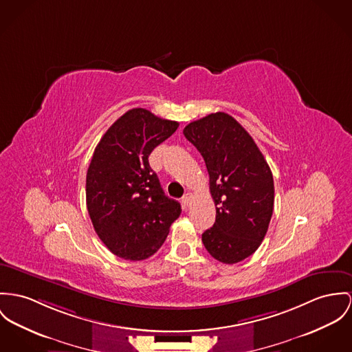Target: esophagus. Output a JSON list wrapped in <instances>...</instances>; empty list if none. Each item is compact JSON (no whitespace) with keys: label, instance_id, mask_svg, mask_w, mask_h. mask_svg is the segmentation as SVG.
<instances>
[{"label":"esophagus","instance_id":"1","mask_svg":"<svg viewBox=\"0 0 352 352\" xmlns=\"http://www.w3.org/2000/svg\"><path fill=\"white\" fill-rule=\"evenodd\" d=\"M191 199H192V194H191V192H186V194L182 197V202L185 204V206H189Z\"/></svg>","mask_w":352,"mask_h":352}]
</instances>
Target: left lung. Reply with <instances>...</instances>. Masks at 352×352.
<instances>
[{
  "label": "left lung",
  "mask_w": 352,
  "mask_h": 352,
  "mask_svg": "<svg viewBox=\"0 0 352 352\" xmlns=\"http://www.w3.org/2000/svg\"><path fill=\"white\" fill-rule=\"evenodd\" d=\"M184 135L205 161L216 204V222L202 243L218 261L240 263L258 249L271 222V168L253 138L225 112L191 122Z\"/></svg>",
  "instance_id": "obj_1"
}]
</instances>
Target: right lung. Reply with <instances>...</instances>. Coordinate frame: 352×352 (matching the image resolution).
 <instances>
[{"label": "right lung", "mask_w": 352, "mask_h": 352, "mask_svg": "<svg viewBox=\"0 0 352 352\" xmlns=\"http://www.w3.org/2000/svg\"><path fill=\"white\" fill-rule=\"evenodd\" d=\"M179 123L144 109L122 115L100 139L87 171V209L99 239L118 257L139 261L164 243L181 216L148 164L151 151Z\"/></svg>", "instance_id": "add662e5"}]
</instances>
